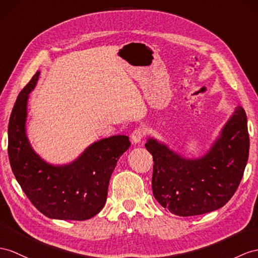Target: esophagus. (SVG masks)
<instances>
[{"label":"esophagus","mask_w":258,"mask_h":258,"mask_svg":"<svg viewBox=\"0 0 258 258\" xmlns=\"http://www.w3.org/2000/svg\"><path fill=\"white\" fill-rule=\"evenodd\" d=\"M144 130L142 129V128H138V129H136L134 133H133V135H131V140H133V142L135 143V144H137V143H140L141 142V140L143 139V137H144Z\"/></svg>","instance_id":"34e87169"}]
</instances>
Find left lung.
<instances>
[{"label":"left lung","mask_w":258,"mask_h":258,"mask_svg":"<svg viewBox=\"0 0 258 258\" xmlns=\"http://www.w3.org/2000/svg\"><path fill=\"white\" fill-rule=\"evenodd\" d=\"M146 148L153 156L152 190L158 203L180 217L221 208L236 191L248 160L249 137L245 110L237 106L211 148L187 159L154 138Z\"/></svg>","instance_id":"obj_1"}]
</instances>
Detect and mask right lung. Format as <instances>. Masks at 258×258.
Wrapping results in <instances>:
<instances>
[{"mask_svg": "<svg viewBox=\"0 0 258 258\" xmlns=\"http://www.w3.org/2000/svg\"><path fill=\"white\" fill-rule=\"evenodd\" d=\"M40 72L18 94L9 122V159L23 191L42 215L58 220L91 219L104 208L109 179L129 137L111 136L87 147L69 164L53 165L30 146L26 134L27 104Z\"/></svg>", "mask_w": 258, "mask_h": 258, "instance_id": "obj_1", "label": "right lung"}]
</instances>
